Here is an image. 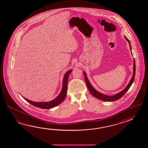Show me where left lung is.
<instances>
[{
    "label": "left lung",
    "instance_id": "left-lung-1",
    "mask_svg": "<svg viewBox=\"0 0 148 148\" xmlns=\"http://www.w3.org/2000/svg\"><path fill=\"white\" fill-rule=\"evenodd\" d=\"M124 38L126 40V41L129 42V45H130V50H131V45L130 42L129 40V39L126 37L125 36H124ZM135 62L134 59H133V75H132V78L131 79L130 82L128 84V85H127V86L125 88L123 89L122 91H120V92L117 93L116 94L114 95L113 96H108L106 95H104L102 93H101L100 92L98 91L95 89L91 84L90 83V82L88 79V78L86 75V73L84 71V75L85 77V82L86 84L87 85V86L88 87V90L90 92V93L91 94L92 96H94V97L97 98L99 99H101V101H117L118 99H119L120 98L122 97L125 94L126 91H127L129 89V88H130V87L131 86L133 82H134V77H135Z\"/></svg>",
    "mask_w": 148,
    "mask_h": 148
}]
</instances>
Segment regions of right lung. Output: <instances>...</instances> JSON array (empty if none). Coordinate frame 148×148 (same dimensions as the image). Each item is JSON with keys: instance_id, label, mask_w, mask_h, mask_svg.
Segmentation results:
<instances>
[{"instance_id": "1", "label": "right lung", "mask_w": 148, "mask_h": 148, "mask_svg": "<svg viewBox=\"0 0 148 148\" xmlns=\"http://www.w3.org/2000/svg\"><path fill=\"white\" fill-rule=\"evenodd\" d=\"M73 70H70L66 72L63 77V82H62V87L61 91L60 92L59 95L57 96L55 99H54L52 101H41V102H36L33 101H30L26 98L23 97L24 98V99L27 101L28 103L34 105L36 107L43 108V109H50L52 108L56 107L58 105L61 104L63 101L66 95L67 92V84H68V80L70 73L72 72Z\"/></svg>"}]
</instances>
